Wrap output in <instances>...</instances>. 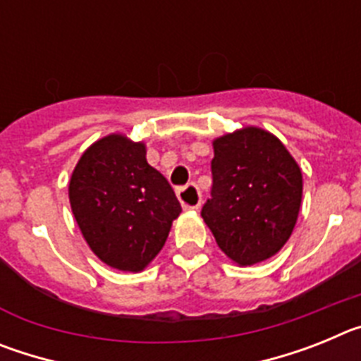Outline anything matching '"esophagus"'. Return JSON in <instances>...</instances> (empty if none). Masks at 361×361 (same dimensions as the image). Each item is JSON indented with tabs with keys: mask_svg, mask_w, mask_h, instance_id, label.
Here are the masks:
<instances>
[{
	"mask_svg": "<svg viewBox=\"0 0 361 361\" xmlns=\"http://www.w3.org/2000/svg\"><path fill=\"white\" fill-rule=\"evenodd\" d=\"M177 197L183 204L184 209H197L200 206V200H202V195H200V190L197 188V184H186V186L178 188Z\"/></svg>",
	"mask_w": 361,
	"mask_h": 361,
	"instance_id": "obj_1",
	"label": "esophagus"
}]
</instances>
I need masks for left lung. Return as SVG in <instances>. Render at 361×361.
Instances as JSON below:
<instances>
[{
  "mask_svg": "<svg viewBox=\"0 0 361 361\" xmlns=\"http://www.w3.org/2000/svg\"><path fill=\"white\" fill-rule=\"evenodd\" d=\"M213 152L212 199L200 215L233 262L267 260L295 229L302 171L286 146L257 126L219 137Z\"/></svg>",
  "mask_w": 361,
  "mask_h": 361,
  "instance_id": "1",
  "label": "left lung"
}]
</instances>
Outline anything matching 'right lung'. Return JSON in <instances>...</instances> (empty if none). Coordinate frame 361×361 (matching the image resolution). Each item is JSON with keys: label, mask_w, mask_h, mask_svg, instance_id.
I'll list each match as a JSON object with an SVG mask.
<instances>
[{"label": "right lung", "mask_w": 361, "mask_h": 361, "mask_svg": "<svg viewBox=\"0 0 361 361\" xmlns=\"http://www.w3.org/2000/svg\"><path fill=\"white\" fill-rule=\"evenodd\" d=\"M86 244L106 266L142 271L162 250L178 216L175 191L146 161L145 142L111 133L81 155L68 184Z\"/></svg>", "instance_id": "obj_1"}]
</instances>
